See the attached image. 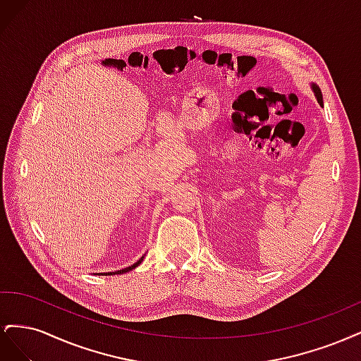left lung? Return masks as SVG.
<instances>
[{"label":"left lung","mask_w":361,"mask_h":361,"mask_svg":"<svg viewBox=\"0 0 361 361\" xmlns=\"http://www.w3.org/2000/svg\"><path fill=\"white\" fill-rule=\"evenodd\" d=\"M313 90H314V94H316V97H318V102H319V104L324 106V102H322V94H321L319 87L313 84Z\"/></svg>","instance_id":"left-lung-1"}]
</instances>
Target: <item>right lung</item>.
<instances>
[{
	"label": "right lung",
	"mask_w": 361,
	"mask_h": 361,
	"mask_svg": "<svg viewBox=\"0 0 361 361\" xmlns=\"http://www.w3.org/2000/svg\"><path fill=\"white\" fill-rule=\"evenodd\" d=\"M141 260H143V257H141L138 262H135V264L133 265V267H129V268H125V269H120V271H117V274H118V272H120V274H123V272H126V271H129V269H134L135 267H138L140 264H141ZM114 274V272H108V276H113Z\"/></svg>",
	"instance_id": "add662e5"
}]
</instances>
